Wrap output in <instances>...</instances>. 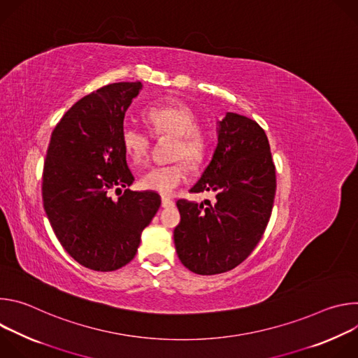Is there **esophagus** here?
<instances>
[{
	"label": "esophagus",
	"instance_id": "1",
	"mask_svg": "<svg viewBox=\"0 0 358 358\" xmlns=\"http://www.w3.org/2000/svg\"><path fill=\"white\" fill-rule=\"evenodd\" d=\"M162 206H163L164 208L174 207V201H173L170 196H162Z\"/></svg>",
	"mask_w": 358,
	"mask_h": 358
}]
</instances>
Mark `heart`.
Segmentation results:
<instances>
[{"mask_svg": "<svg viewBox=\"0 0 358 358\" xmlns=\"http://www.w3.org/2000/svg\"><path fill=\"white\" fill-rule=\"evenodd\" d=\"M144 120L155 136H174L173 159H184L191 167H196L207 150V137L198 127L196 113L181 101H166L150 106L144 113ZM120 143L129 160L140 166L145 163L150 151V136L126 124L120 133ZM187 178L184 162L178 160L171 164L152 166L145 170L140 178L144 189L156 191L159 194H170Z\"/></svg>", "mask_w": 358, "mask_h": 358, "instance_id": "obj_1", "label": "heart"}]
</instances>
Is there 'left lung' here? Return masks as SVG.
Returning a JSON list of instances; mask_svg holds the SVG:
<instances>
[{
  "label": "left lung",
  "instance_id": "left-lung-1",
  "mask_svg": "<svg viewBox=\"0 0 358 358\" xmlns=\"http://www.w3.org/2000/svg\"><path fill=\"white\" fill-rule=\"evenodd\" d=\"M189 191H213L215 202L177 201L174 243L181 264L198 275L234 269L258 245L272 214L276 171L265 130L228 112L218 122L213 160Z\"/></svg>",
  "mask_w": 358,
  "mask_h": 358
}]
</instances>
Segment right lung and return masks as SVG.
Returning <instances> with one entry per match:
<instances>
[{"instance_id":"right-lung-1","label":"right lung","mask_w":358,"mask_h":358,"mask_svg":"<svg viewBox=\"0 0 358 358\" xmlns=\"http://www.w3.org/2000/svg\"><path fill=\"white\" fill-rule=\"evenodd\" d=\"M141 87V82H119L82 97L59 120L48 145L45 213L65 250L92 271L127 265L162 203L152 191L127 188L117 201L109 195L134 181L120 133Z\"/></svg>"}]
</instances>
